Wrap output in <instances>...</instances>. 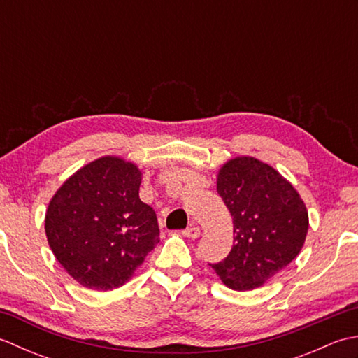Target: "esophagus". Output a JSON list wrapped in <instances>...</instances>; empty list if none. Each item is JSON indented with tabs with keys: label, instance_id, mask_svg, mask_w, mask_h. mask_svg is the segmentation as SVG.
<instances>
[{
	"label": "esophagus",
	"instance_id": "esophagus-1",
	"mask_svg": "<svg viewBox=\"0 0 358 358\" xmlns=\"http://www.w3.org/2000/svg\"><path fill=\"white\" fill-rule=\"evenodd\" d=\"M200 234H201L200 227H195V226L187 227V229L183 231V235H185V237H187V238H199Z\"/></svg>",
	"mask_w": 358,
	"mask_h": 358
}]
</instances>
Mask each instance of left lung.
Segmentation results:
<instances>
[{
    "mask_svg": "<svg viewBox=\"0 0 358 358\" xmlns=\"http://www.w3.org/2000/svg\"><path fill=\"white\" fill-rule=\"evenodd\" d=\"M217 192L229 209L234 246L223 262L209 264L234 291H250L285 269L305 245V203L286 178L254 157L223 164Z\"/></svg>",
    "mask_w": 358,
    "mask_h": 358,
    "instance_id": "obj_1",
    "label": "left lung"
}]
</instances>
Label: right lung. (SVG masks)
Masks as SVG:
<instances>
[{
    "mask_svg": "<svg viewBox=\"0 0 358 358\" xmlns=\"http://www.w3.org/2000/svg\"><path fill=\"white\" fill-rule=\"evenodd\" d=\"M141 171L118 157L83 166L45 210L49 246L85 287L110 291L127 283L158 245L155 210L140 200Z\"/></svg>",
    "mask_w": 358,
    "mask_h": 358,
    "instance_id": "obj_1",
    "label": "right lung"
}]
</instances>
